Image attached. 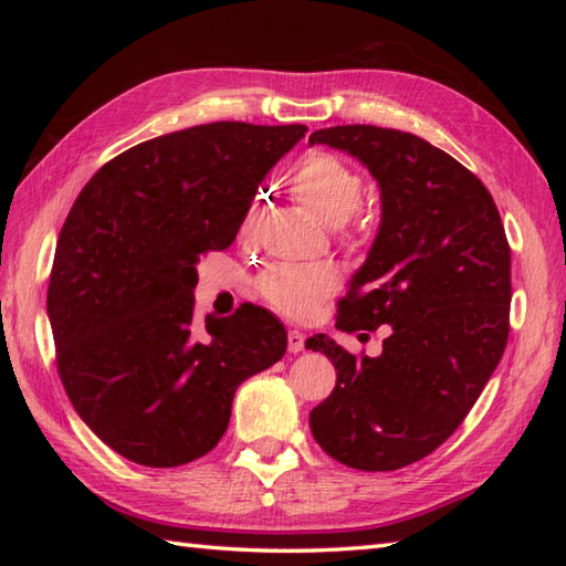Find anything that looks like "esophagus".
I'll return each mask as SVG.
<instances>
[{
  "label": "esophagus",
  "mask_w": 566,
  "mask_h": 566,
  "mask_svg": "<svg viewBox=\"0 0 566 566\" xmlns=\"http://www.w3.org/2000/svg\"><path fill=\"white\" fill-rule=\"evenodd\" d=\"M306 343V335L302 331H290L286 333V345H290V353H302Z\"/></svg>",
  "instance_id": "esophagus-1"
}]
</instances>
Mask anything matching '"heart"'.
Here are the masks:
<instances>
[{
	"label": "heart",
	"instance_id": "b5f03b06",
	"mask_svg": "<svg viewBox=\"0 0 566 566\" xmlns=\"http://www.w3.org/2000/svg\"><path fill=\"white\" fill-rule=\"evenodd\" d=\"M296 201L316 213L323 223L338 228L363 209V177L345 160L331 153H311L292 177ZM255 221V209L248 213V226ZM258 294L264 304L290 318H308L323 298L338 292L340 274L328 262L292 264L280 262L258 276Z\"/></svg>",
	"mask_w": 566,
	"mask_h": 566
}]
</instances>
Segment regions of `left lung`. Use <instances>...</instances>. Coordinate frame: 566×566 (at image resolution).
Here are the masks:
<instances>
[{
    "mask_svg": "<svg viewBox=\"0 0 566 566\" xmlns=\"http://www.w3.org/2000/svg\"><path fill=\"white\" fill-rule=\"evenodd\" d=\"M308 143L350 153L381 189L379 233L335 328L391 326L379 357H355L323 333L306 340L338 369L308 426L333 460L394 472L460 428L501 363L511 248L482 179L428 140L355 124L314 130Z\"/></svg>",
    "mask_w": 566,
    "mask_h": 566,
    "instance_id": "left-lung-1",
    "label": "left lung"
}]
</instances>
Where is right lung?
<instances>
[{"label":"right lung","mask_w":566,"mask_h":566,"mask_svg":"<svg viewBox=\"0 0 566 566\" xmlns=\"http://www.w3.org/2000/svg\"><path fill=\"white\" fill-rule=\"evenodd\" d=\"M306 126L216 122L116 155L72 203L57 238L48 318L57 375L80 418L143 467L213 450L235 389L280 363L270 311L195 321L197 262L235 240L255 191Z\"/></svg>","instance_id":"1"}]
</instances>
